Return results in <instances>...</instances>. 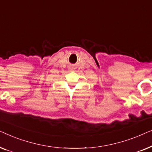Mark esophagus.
<instances>
[{
    "label": "esophagus",
    "instance_id": "34e87169",
    "mask_svg": "<svg viewBox=\"0 0 152 152\" xmlns=\"http://www.w3.org/2000/svg\"><path fill=\"white\" fill-rule=\"evenodd\" d=\"M69 71H70V72L74 71V68H73V67H70V68H69Z\"/></svg>",
    "mask_w": 152,
    "mask_h": 152
}]
</instances>
